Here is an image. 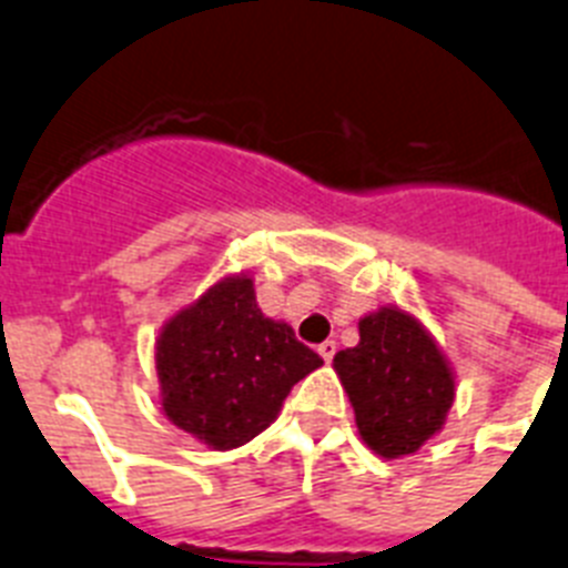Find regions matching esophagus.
<instances>
[{"instance_id": "esophagus-1", "label": "esophagus", "mask_w": 568, "mask_h": 568, "mask_svg": "<svg viewBox=\"0 0 568 568\" xmlns=\"http://www.w3.org/2000/svg\"><path fill=\"white\" fill-rule=\"evenodd\" d=\"M317 352H321V357H323V361H326V364H328V361H332V357H335L337 343H335V341H323L321 346H317Z\"/></svg>"}]
</instances>
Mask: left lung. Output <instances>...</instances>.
I'll list each match as a JSON object with an SVG mask.
<instances>
[{
    "label": "left lung",
    "mask_w": 568,
    "mask_h": 568,
    "mask_svg": "<svg viewBox=\"0 0 568 568\" xmlns=\"http://www.w3.org/2000/svg\"><path fill=\"white\" fill-rule=\"evenodd\" d=\"M357 328L361 343L335 355L357 433L384 459L416 454L445 424L454 373L436 341L402 308L366 314Z\"/></svg>",
    "instance_id": "1"
}]
</instances>
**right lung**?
Here are the masks:
<instances>
[{
  "mask_svg": "<svg viewBox=\"0 0 568 568\" xmlns=\"http://www.w3.org/2000/svg\"><path fill=\"white\" fill-rule=\"evenodd\" d=\"M321 364L288 323L260 312L251 276L207 288L166 323L155 346L166 418L216 450L260 436L294 384Z\"/></svg>",
  "mask_w": 568,
  "mask_h": 568,
  "instance_id": "1",
  "label": "right lung"
}]
</instances>
